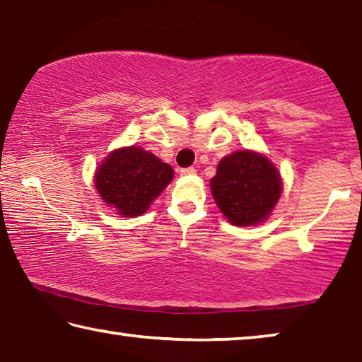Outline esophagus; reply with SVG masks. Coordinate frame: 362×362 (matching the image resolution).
Wrapping results in <instances>:
<instances>
[{
	"instance_id": "esophagus-1",
	"label": "esophagus",
	"mask_w": 362,
	"mask_h": 362,
	"mask_svg": "<svg viewBox=\"0 0 362 362\" xmlns=\"http://www.w3.org/2000/svg\"><path fill=\"white\" fill-rule=\"evenodd\" d=\"M194 173H196L194 168H183V169H180V174L182 175H192Z\"/></svg>"
}]
</instances>
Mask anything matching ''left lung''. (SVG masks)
Wrapping results in <instances>:
<instances>
[{"instance_id": "left-lung-1", "label": "left lung", "mask_w": 362, "mask_h": 362, "mask_svg": "<svg viewBox=\"0 0 362 362\" xmlns=\"http://www.w3.org/2000/svg\"><path fill=\"white\" fill-rule=\"evenodd\" d=\"M281 187L276 168L254 151H236L223 158L211 180L218 209L238 226L263 222L278 203Z\"/></svg>"}]
</instances>
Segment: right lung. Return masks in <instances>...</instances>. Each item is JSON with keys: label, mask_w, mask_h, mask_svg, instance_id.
I'll use <instances>...</instances> for the list:
<instances>
[{"label": "right lung", "mask_w": 362, "mask_h": 362, "mask_svg": "<svg viewBox=\"0 0 362 362\" xmlns=\"http://www.w3.org/2000/svg\"><path fill=\"white\" fill-rule=\"evenodd\" d=\"M174 170L153 153L140 146L119 148L107 156L95 174V188L107 204L121 216L136 217L148 209L158 198Z\"/></svg>", "instance_id": "right-lung-1"}]
</instances>
